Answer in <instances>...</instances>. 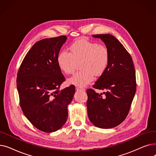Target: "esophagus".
Instances as JSON below:
<instances>
[{
	"label": "esophagus",
	"mask_w": 156,
	"mask_h": 156,
	"mask_svg": "<svg viewBox=\"0 0 156 156\" xmlns=\"http://www.w3.org/2000/svg\"><path fill=\"white\" fill-rule=\"evenodd\" d=\"M76 90H83V91H85V88H81V87H76Z\"/></svg>",
	"instance_id": "34e87169"
}]
</instances>
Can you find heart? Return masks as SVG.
<instances>
[{
  "mask_svg": "<svg viewBox=\"0 0 156 156\" xmlns=\"http://www.w3.org/2000/svg\"><path fill=\"white\" fill-rule=\"evenodd\" d=\"M69 51H61L57 57V63L60 70L66 75L74 73L80 62L81 70L68 80L70 84L85 87L94 80V75H102L107 69L110 54L108 48L87 39H80L72 43Z\"/></svg>",
  "mask_w": 156,
  "mask_h": 156,
  "instance_id": "1",
  "label": "heart"
}]
</instances>
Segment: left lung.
Segmentation results:
<instances>
[{
  "label": "left lung",
  "instance_id": "obj_1",
  "mask_svg": "<svg viewBox=\"0 0 156 156\" xmlns=\"http://www.w3.org/2000/svg\"><path fill=\"white\" fill-rule=\"evenodd\" d=\"M109 49L108 67L93 88L106 90L97 93L87 90L88 118L97 127L112 128L123 121L129 113L136 89L135 70L132 58L119 41L110 34L94 35Z\"/></svg>",
  "mask_w": 156,
  "mask_h": 156
}]
</instances>
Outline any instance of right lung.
Returning a JSON list of instances; mask_svg holds the SVG:
<instances>
[{"label":"right lung","instance_id":"1","mask_svg":"<svg viewBox=\"0 0 156 156\" xmlns=\"http://www.w3.org/2000/svg\"><path fill=\"white\" fill-rule=\"evenodd\" d=\"M66 39L61 35L38 41L24 57L17 74L23 114L35 128L47 133L55 132L64 125L68 105L75 92L73 85L60 90L66 79L57 57Z\"/></svg>","mask_w":156,"mask_h":156}]
</instances>
